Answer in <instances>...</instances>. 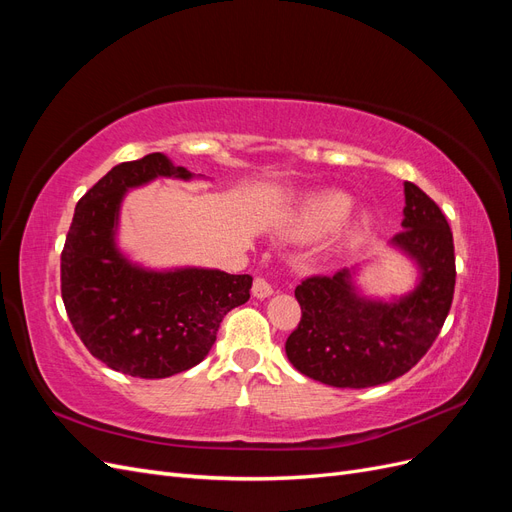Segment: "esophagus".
I'll list each match as a JSON object with an SVG mask.
<instances>
[{"mask_svg": "<svg viewBox=\"0 0 512 512\" xmlns=\"http://www.w3.org/2000/svg\"><path fill=\"white\" fill-rule=\"evenodd\" d=\"M275 290H273V286L265 280V277H256L254 280V286H252V294L256 299H267V297H271Z\"/></svg>", "mask_w": 512, "mask_h": 512, "instance_id": "1", "label": "esophagus"}]
</instances>
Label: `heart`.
<instances>
[{
    "mask_svg": "<svg viewBox=\"0 0 512 512\" xmlns=\"http://www.w3.org/2000/svg\"><path fill=\"white\" fill-rule=\"evenodd\" d=\"M354 198L342 190H320L303 196L284 222V232L294 241H316L329 235L324 256L342 258L363 245L374 230L367 211L354 213Z\"/></svg>",
    "mask_w": 512,
    "mask_h": 512,
    "instance_id": "obj_1",
    "label": "heart"
}]
</instances>
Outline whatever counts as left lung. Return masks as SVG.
I'll use <instances>...</instances> for the list:
<instances>
[{
    "label": "left lung",
    "mask_w": 512,
    "mask_h": 512,
    "mask_svg": "<svg viewBox=\"0 0 512 512\" xmlns=\"http://www.w3.org/2000/svg\"><path fill=\"white\" fill-rule=\"evenodd\" d=\"M404 196V230L389 247L414 265V288L371 297L359 286L361 265L297 286L303 316L286 339V356L303 376L337 389L391 382L421 361L438 337L455 292L453 232L421 188L406 181Z\"/></svg>",
    "instance_id": "8db88e82"
}]
</instances>
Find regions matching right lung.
Listing matches in <instances>:
<instances>
[{"instance_id":"add662e5","label":"right lung","mask_w":512,"mask_h":512,"mask_svg":"<svg viewBox=\"0 0 512 512\" xmlns=\"http://www.w3.org/2000/svg\"><path fill=\"white\" fill-rule=\"evenodd\" d=\"M160 177L207 179L164 153L117 164L79 200L61 252V299L76 335L104 365L149 380L203 361L222 318L250 299L252 288L250 275L151 269L121 250L123 198Z\"/></svg>"}]
</instances>
